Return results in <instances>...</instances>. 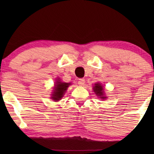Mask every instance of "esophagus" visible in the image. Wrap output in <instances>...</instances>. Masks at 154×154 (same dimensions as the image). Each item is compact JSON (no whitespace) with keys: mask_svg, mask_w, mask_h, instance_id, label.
Wrapping results in <instances>:
<instances>
[{"mask_svg":"<svg viewBox=\"0 0 154 154\" xmlns=\"http://www.w3.org/2000/svg\"><path fill=\"white\" fill-rule=\"evenodd\" d=\"M78 83H79V85H81V86L83 85L84 83H85V79H80L79 80V82H78Z\"/></svg>","mask_w":154,"mask_h":154,"instance_id":"esophagus-1","label":"esophagus"}]
</instances>
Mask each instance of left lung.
<instances>
[{
	"label": "left lung",
	"instance_id": "left-lung-1",
	"mask_svg": "<svg viewBox=\"0 0 154 154\" xmlns=\"http://www.w3.org/2000/svg\"><path fill=\"white\" fill-rule=\"evenodd\" d=\"M103 86L101 85L100 83H96L94 86L93 87V90L94 92H95V94L97 95L98 97H100L101 99H105L104 95V91H103Z\"/></svg>",
	"mask_w": 154,
	"mask_h": 154
}]
</instances>
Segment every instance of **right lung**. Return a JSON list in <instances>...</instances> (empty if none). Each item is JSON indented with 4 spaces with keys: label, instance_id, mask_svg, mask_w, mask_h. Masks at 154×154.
Masks as SVG:
<instances>
[{
    "label": "right lung",
    "instance_id": "1",
    "mask_svg": "<svg viewBox=\"0 0 154 154\" xmlns=\"http://www.w3.org/2000/svg\"><path fill=\"white\" fill-rule=\"evenodd\" d=\"M69 85H70V83H63V82H60V81H57L56 85L54 86L53 94H52V100H54L55 102H57V101L62 99Z\"/></svg>",
    "mask_w": 154,
    "mask_h": 154
}]
</instances>
